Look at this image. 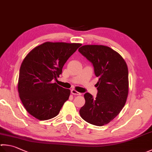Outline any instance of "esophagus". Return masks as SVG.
Wrapping results in <instances>:
<instances>
[{"label":"esophagus","mask_w":152,"mask_h":152,"mask_svg":"<svg viewBox=\"0 0 152 152\" xmlns=\"http://www.w3.org/2000/svg\"><path fill=\"white\" fill-rule=\"evenodd\" d=\"M71 93H72L73 94H75V95H81V93L78 92V91H77L75 89H72L71 91Z\"/></svg>","instance_id":"34e87169"}]
</instances>
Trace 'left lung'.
<instances>
[{"label":"left lung","instance_id":"8db88e82","mask_svg":"<svg viewBox=\"0 0 152 152\" xmlns=\"http://www.w3.org/2000/svg\"><path fill=\"white\" fill-rule=\"evenodd\" d=\"M79 51L93 64L97 95L84 94L85 104L79 110L81 118L91 124L104 126L115 118L126 102L129 82L124 59L116 51L102 45H85Z\"/></svg>","mask_w":152,"mask_h":152}]
</instances>
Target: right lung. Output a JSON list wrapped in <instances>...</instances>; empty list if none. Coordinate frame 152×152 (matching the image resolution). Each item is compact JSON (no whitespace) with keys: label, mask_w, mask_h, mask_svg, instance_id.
<instances>
[{"label":"right lung","mask_w":152,"mask_h":152,"mask_svg":"<svg viewBox=\"0 0 152 152\" xmlns=\"http://www.w3.org/2000/svg\"><path fill=\"white\" fill-rule=\"evenodd\" d=\"M81 44L45 42L31 50L20 69L18 91L26 110L39 121L59 114L71 91L52 80L62 73L65 62Z\"/></svg>","instance_id":"1"}]
</instances>
